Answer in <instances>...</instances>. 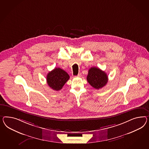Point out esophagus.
<instances>
[{
  "instance_id": "esophagus-1",
  "label": "esophagus",
  "mask_w": 149,
  "mask_h": 149,
  "mask_svg": "<svg viewBox=\"0 0 149 149\" xmlns=\"http://www.w3.org/2000/svg\"><path fill=\"white\" fill-rule=\"evenodd\" d=\"M81 73H79V74H78V75H77V76H76V77H81Z\"/></svg>"
}]
</instances>
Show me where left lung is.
<instances>
[{
    "label": "left lung",
    "mask_w": 149,
    "mask_h": 149,
    "mask_svg": "<svg viewBox=\"0 0 149 149\" xmlns=\"http://www.w3.org/2000/svg\"><path fill=\"white\" fill-rule=\"evenodd\" d=\"M87 80L93 88H102L107 84L108 77L107 74L97 67H92L89 69Z\"/></svg>",
    "instance_id": "8db88e82"
}]
</instances>
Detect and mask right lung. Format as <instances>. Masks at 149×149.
Returning a JSON list of instances; mask_svg holds the SVG:
<instances>
[{"instance_id":"1","label":"right lung","mask_w":149,"mask_h":149,"mask_svg":"<svg viewBox=\"0 0 149 149\" xmlns=\"http://www.w3.org/2000/svg\"><path fill=\"white\" fill-rule=\"evenodd\" d=\"M68 73L60 68H55L49 72L47 82L49 86L55 91H60L69 79Z\"/></svg>"}]
</instances>
